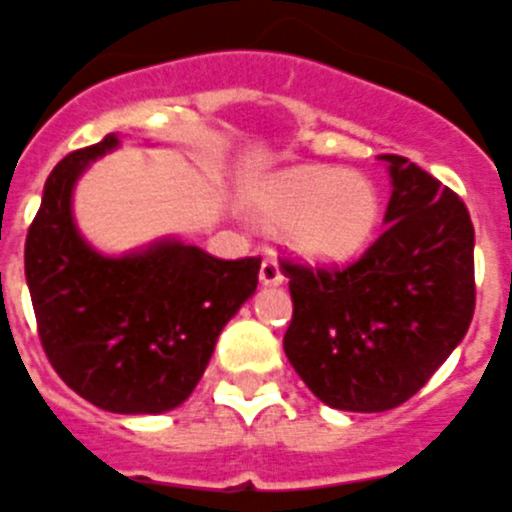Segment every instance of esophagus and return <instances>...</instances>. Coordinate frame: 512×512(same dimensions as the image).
Here are the masks:
<instances>
[{
    "label": "esophagus",
    "instance_id": "34e87169",
    "mask_svg": "<svg viewBox=\"0 0 512 512\" xmlns=\"http://www.w3.org/2000/svg\"><path fill=\"white\" fill-rule=\"evenodd\" d=\"M260 282L265 287H279V284H284V273L276 260H263V265H260Z\"/></svg>",
    "mask_w": 512,
    "mask_h": 512
}]
</instances>
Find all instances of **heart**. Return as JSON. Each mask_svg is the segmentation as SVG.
<instances>
[{"mask_svg": "<svg viewBox=\"0 0 512 512\" xmlns=\"http://www.w3.org/2000/svg\"><path fill=\"white\" fill-rule=\"evenodd\" d=\"M257 217L284 228L290 247L311 263H341L360 255L376 233L381 198L357 171L292 166L255 190Z\"/></svg>", "mask_w": 512, "mask_h": 512, "instance_id": "obj_1", "label": "heart"}]
</instances>
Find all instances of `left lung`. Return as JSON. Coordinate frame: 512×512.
I'll return each instance as SVG.
<instances>
[{
    "mask_svg": "<svg viewBox=\"0 0 512 512\" xmlns=\"http://www.w3.org/2000/svg\"><path fill=\"white\" fill-rule=\"evenodd\" d=\"M386 230L349 268L284 263L292 322L284 354L335 411L403 405L462 343L475 311V230L459 195L400 155Z\"/></svg>",
    "mask_w": 512,
    "mask_h": 512,
    "instance_id": "obj_1",
    "label": "left lung"
}]
</instances>
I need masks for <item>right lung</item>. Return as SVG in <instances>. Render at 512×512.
<instances>
[{
    "mask_svg": "<svg viewBox=\"0 0 512 512\" xmlns=\"http://www.w3.org/2000/svg\"><path fill=\"white\" fill-rule=\"evenodd\" d=\"M120 147L66 155L26 236V284L56 373L101 411L155 416L193 395L222 327L257 290L260 257L220 260L179 236L107 255L74 220V187Z\"/></svg>",
    "mask_w": 512,
    "mask_h": 512,
    "instance_id": "obj_1",
    "label": "right lung"
}]
</instances>
